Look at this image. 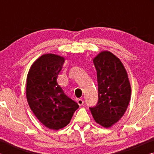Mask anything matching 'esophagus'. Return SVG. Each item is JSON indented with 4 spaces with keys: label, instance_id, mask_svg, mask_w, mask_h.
<instances>
[{
    "label": "esophagus",
    "instance_id": "1",
    "mask_svg": "<svg viewBox=\"0 0 154 154\" xmlns=\"http://www.w3.org/2000/svg\"><path fill=\"white\" fill-rule=\"evenodd\" d=\"M77 103L79 106H82L83 105V103H84V101H83V100H82V99H78Z\"/></svg>",
    "mask_w": 154,
    "mask_h": 154
}]
</instances>
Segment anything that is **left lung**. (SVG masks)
<instances>
[{
    "label": "left lung",
    "instance_id": "left-lung-1",
    "mask_svg": "<svg viewBox=\"0 0 154 154\" xmlns=\"http://www.w3.org/2000/svg\"><path fill=\"white\" fill-rule=\"evenodd\" d=\"M93 62L97 72L98 100L90 110L96 123L109 128L117 123L126 112L131 87L123 64L111 52L101 51Z\"/></svg>",
    "mask_w": 154,
    "mask_h": 154
}]
</instances>
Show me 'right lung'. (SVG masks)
Listing matches in <instances>:
<instances>
[{"label": "right lung", "instance_id": "add662e5", "mask_svg": "<svg viewBox=\"0 0 154 154\" xmlns=\"http://www.w3.org/2000/svg\"><path fill=\"white\" fill-rule=\"evenodd\" d=\"M64 60L56 54H44L32 64L27 75L26 98L30 109L44 126L55 130L67 126L79 106L57 82Z\"/></svg>", "mask_w": 154, "mask_h": 154}]
</instances>
